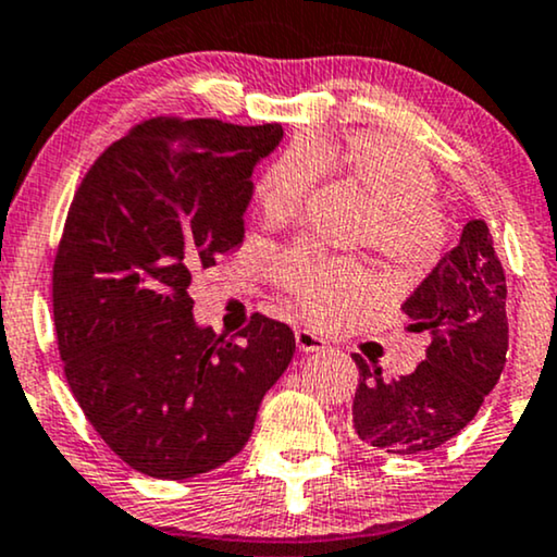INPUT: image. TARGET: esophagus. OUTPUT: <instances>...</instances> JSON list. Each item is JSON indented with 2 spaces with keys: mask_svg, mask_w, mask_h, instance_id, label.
Returning <instances> with one entry per match:
<instances>
[{
  "mask_svg": "<svg viewBox=\"0 0 557 557\" xmlns=\"http://www.w3.org/2000/svg\"><path fill=\"white\" fill-rule=\"evenodd\" d=\"M296 345L300 352H324L326 343L308 330H296Z\"/></svg>",
  "mask_w": 557,
  "mask_h": 557,
  "instance_id": "esophagus-1",
  "label": "esophagus"
}]
</instances>
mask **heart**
Wrapping results in <instances>:
<instances>
[{"label":"heart","instance_id":"1","mask_svg":"<svg viewBox=\"0 0 557 557\" xmlns=\"http://www.w3.org/2000/svg\"><path fill=\"white\" fill-rule=\"evenodd\" d=\"M319 176H332L368 199L355 244H368L401 274H420L444 257L451 218L438 202L428 160L384 132L317 137L274 158L253 181V207L270 231L293 225ZM274 283L313 326H332L376 290V277L355 259L293 249L274 267Z\"/></svg>","mask_w":557,"mask_h":557}]
</instances>
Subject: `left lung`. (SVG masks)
Returning a JSON list of instances; mask_svg holds the SVG:
<instances>
[{
    "instance_id": "left-lung-1",
    "label": "left lung",
    "mask_w": 557,
    "mask_h": 557,
    "mask_svg": "<svg viewBox=\"0 0 557 557\" xmlns=\"http://www.w3.org/2000/svg\"><path fill=\"white\" fill-rule=\"evenodd\" d=\"M401 311L410 317L407 330L431 334L425 360L410 376L386 381L355 352L352 428L386 454H425L465 431L506 366V274L482 220L465 225L457 249Z\"/></svg>"
}]
</instances>
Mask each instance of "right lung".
I'll list each match as a JSON object with an SVG mask.
<instances>
[{"instance_id": "1", "label": "right lung", "mask_w": 557, "mask_h": 557, "mask_svg": "<svg viewBox=\"0 0 557 557\" xmlns=\"http://www.w3.org/2000/svg\"><path fill=\"white\" fill-rule=\"evenodd\" d=\"M283 126L156 116L106 147L53 259V330L85 418L132 470L186 480L246 446L296 352L283 321L194 324V274L244 240L251 173Z\"/></svg>"}]
</instances>
